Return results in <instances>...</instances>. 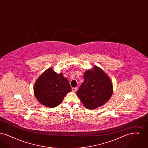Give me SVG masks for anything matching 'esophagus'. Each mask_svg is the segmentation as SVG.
<instances>
[{
    "label": "esophagus",
    "instance_id": "34e87169",
    "mask_svg": "<svg viewBox=\"0 0 148 148\" xmlns=\"http://www.w3.org/2000/svg\"><path fill=\"white\" fill-rule=\"evenodd\" d=\"M77 88H72V91L74 92H76L77 91Z\"/></svg>",
    "mask_w": 148,
    "mask_h": 148
}]
</instances>
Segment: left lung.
<instances>
[{
  "label": "left lung",
  "mask_w": 148,
  "mask_h": 148,
  "mask_svg": "<svg viewBox=\"0 0 148 148\" xmlns=\"http://www.w3.org/2000/svg\"><path fill=\"white\" fill-rule=\"evenodd\" d=\"M82 83L77 94L83 105L88 109H95L104 105L111 98L113 83L101 68L94 66L84 73Z\"/></svg>",
  "instance_id": "obj_1"
}]
</instances>
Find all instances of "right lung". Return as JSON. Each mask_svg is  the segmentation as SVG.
Instances as JSON below:
<instances>
[{
  "label": "right lung",
  "mask_w": 148,
  "mask_h": 148,
  "mask_svg": "<svg viewBox=\"0 0 148 148\" xmlns=\"http://www.w3.org/2000/svg\"><path fill=\"white\" fill-rule=\"evenodd\" d=\"M71 91L69 81L63 73L58 74L51 68L40 75L34 86L35 98L40 104L48 108L59 106L66 94Z\"/></svg>",
  "instance_id": "add662e5"
}]
</instances>
